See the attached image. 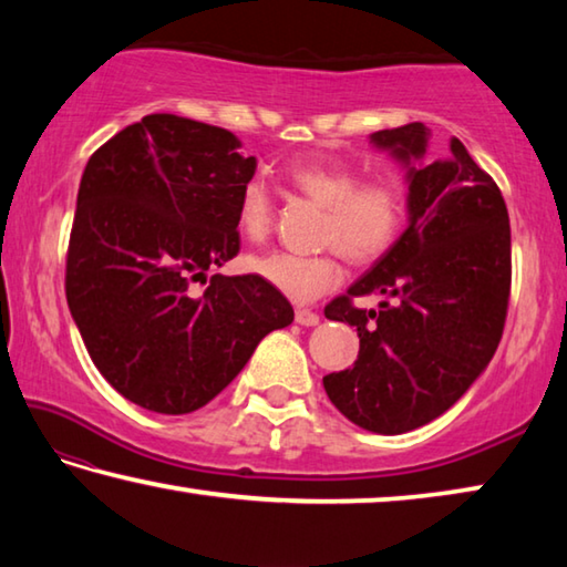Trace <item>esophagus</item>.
I'll use <instances>...</instances> for the list:
<instances>
[{
    "instance_id": "obj_1",
    "label": "esophagus",
    "mask_w": 567,
    "mask_h": 567,
    "mask_svg": "<svg viewBox=\"0 0 567 567\" xmlns=\"http://www.w3.org/2000/svg\"><path fill=\"white\" fill-rule=\"evenodd\" d=\"M295 320L300 322V324H305V328H315V324L320 322V315L312 312V310H305V307H297Z\"/></svg>"
}]
</instances>
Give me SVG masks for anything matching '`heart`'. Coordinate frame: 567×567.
Segmentation results:
<instances>
[{"label": "heart", "mask_w": 567, "mask_h": 567, "mask_svg": "<svg viewBox=\"0 0 567 567\" xmlns=\"http://www.w3.org/2000/svg\"><path fill=\"white\" fill-rule=\"evenodd\" d=\"M290 185L312 203L324 207L322 243L338 245L354 262H370L395 243L408 215L405 182L390 172L360 177L350 165H297L287 172ZM275 207L262 179H247L239 189L237 229L249 243L270 235ZM247 267L292 302H312L342 280L338 249L318 255H297L275 249L255 255Z\"/></svg>", "instance_id": "obj_1"}]
</instances>
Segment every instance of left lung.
<instances>
[{
  "label": "left lung",
  "mask_w": 567,
  "mask_h": 567,
  "mask_svg": "<svg viewBox=\"0 0 567 567\" xmlns=\"http://www.w3.org/2000/svg\"><path fill=\"white\" fill-rule=\"evenodd\" d=\"M422 122L380 130L370 142L408 165L410 225L324 318L358 328L352 368L322 378L344 417L370 433L400 435L443 415L487 368L511 300V219L501 189L457 137L425 162ZM417 161V168L409 162ZM385 293L380 311L351 300Z\"/></svg>",
  "instance_id": "left-lung-1"
}]
</instances>
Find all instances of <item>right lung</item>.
<instances>
[{"mask_svg": "<svg viewBox=\"0 0 567 567\" xmlns=\"http://www.w3.org/2000/svg\"><path fill=\"white\" fill-rule=\"evenodd\" d=\"M237 147L223 127L147 114L94 152L76 192L66 305L102 378L162 415L207 405L295 320L260 275L207 280L239 252V189L257 159Z\"/></svg>", "mask_w": 567, "mask_h": 567, "instance_id": "add662e5", "label": "right lung"}]
</instances>
